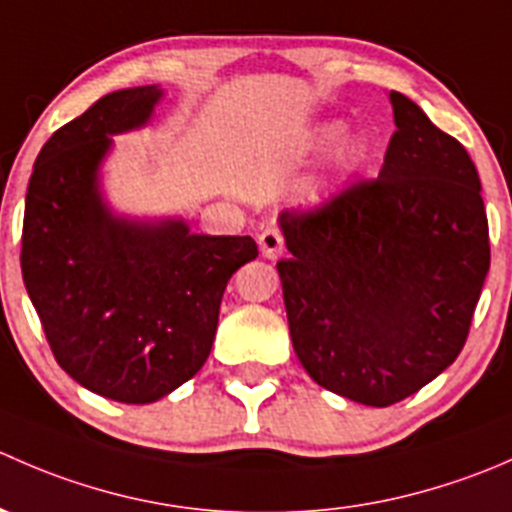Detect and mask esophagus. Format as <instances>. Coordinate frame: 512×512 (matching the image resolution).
Here are the masks:
<instances>
[{
    "label": "esophagus",
    "mask_w": 512,
    "mask_h": 512,
    "mask_svg": "<svg viewBox=\"0 0 512 512\" xmlns=\"http://www.w3.org/2000/svg\"><path fill=\"white\" fill-rule=\"evenodd\" d=\"M257 240H260V252L267 260H275V257H280L282 250H285V237H282V232L277 230V227H265Z\"/></svg>",
    "instance_id": "1"
}]
</instances>
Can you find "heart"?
<instances>
[{
    "label": "heart",
    "instance_id": "heart-1",
    "mask_svg": "<svg viewBox=\"0 0 512 512\" xmlns=\"http://www.w3.org/2000/svg\"><path fill=\"white\" fill-rule=\"evenodd\" d=\"M342 133H344V123L334 121L319 128L317 136L322 143H334L339 141ZM371 156H374V146H371V141L364 136V133H352V136L344 138L342 146H339V165H342L344 170H359L361 165L369 163Z\"/></svg>",
    "mask_w": 512,
    "mask_h": 512
}]
</instances>
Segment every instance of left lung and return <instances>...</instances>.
Listing matches in <instances>:
<instances>
[{
    "label": "left lung",
    "mask_w": 512,
    "mask_h": 512,
    "mask_svg": "<svg viewBox=\"0 0 512 512\" xmlns=\"http://www.w3.org/2000/svg\"><path fill=\"white\" fill-rule=\"evenodd\" d=\"M379 178L285 210L277 262L307 374L356 404H396L456 361L490 267L480 178L466 148L391 91Z\"/></svg>",
    "instance_id": "8db88e82"
}]
</instances>
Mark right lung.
<instances>
[{
    "instance_id": "obj_1",
    "label": "right lung",
    "mask_w": 512,
    "mask_h": 512,
    "mask_svg": "<svg viewBox=\"0 0 512 512\" xmlns=\"http://www.w3.org/2000/svg\"><path fill=\"white\" fill-rule=\"evenodd\" d=\"M160 96L113 91L61 126L36 156L24 205L22 277L54 359L121 404H153L198 374L227 280L257 257L247 235L118 218L103 203L111 136L146 126Z\"/></svg>"
}]
</instances>
